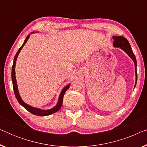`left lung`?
I'll list each match as a JSON object with an SVG mask.
<instances>
[{
	"label": "left lung",
	"mask_w": 147,
	"mask_h": 147,
	"mask_svg": "<svg viewBox=\"0 0 147 147\" xmlns=\"http://www.w3.org/2000/svg\"><path fill=\"white\" fill-rule=\"evenodd\" d=\"M114 39V43L113 45L115 47H120L122 49H123L124 51L126 52V53L128 54V55L130 56V58L133 60L134 65H135V74H136V81H137V72H136V65H137V63H136V57L134 55V54L132 52V50L131 49V47H130V45L129 42L127 39H126L125 37H122V36H116V37H112ZM135 84V86H136Z\"/></svg>",
	"instance_id": "8db88e82"
}]
</instances>
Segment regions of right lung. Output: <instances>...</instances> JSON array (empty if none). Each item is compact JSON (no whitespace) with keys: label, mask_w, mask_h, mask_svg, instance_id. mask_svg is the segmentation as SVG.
<instances>
[{"label":"right lung","mask_w":147,"mask_h":147,"mask_svg":"<svg viewBox=\"0 0 147 147\" xmlns=\"http://www.w3.org/2000/svg\"><path fill=\"white\" fill-rule=\"evenodd\" d=\"M30 35H29L26 38V39L25 40V42H24L23 45L21 46V47L19 48V49L18 50V51L16 53V55L15 56V58H14V61H13V67H12V72H11V77H12V82H13V88L14 90V92H15V97L17 98V101L19 102V104H21V106H23L24 108H25L27 111H29V112H31V114H34V115L36 116H49L50 114H52L55 112H57L60 108H61V106H62V103H63V96L65 94L66 90H67L68 88H69L70 84L67 85L66 87H65L62 90L61 94H60L59 96V101H58V103L57 105H56L55 107L52 109L50 110H42L41 109H39V108H33L32 106L28 105V104H25L24 102L22 99L19 96V91H18V88H17V81H16V77H15V65H16V61H17V57L19 55V54L21 51V50L22 49V48L23 47V46L25 45V44L27 43L28 39H29Z\"/></svg>","instance_id":"add662e5"}]
</instances>
